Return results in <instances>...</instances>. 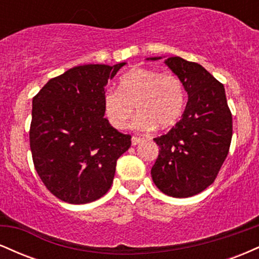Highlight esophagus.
Listing matches in <instances>:
<instances>
[{
  "mask_svg": "<svg viewBox=\"0 0 259 259\" xmlns=\"http://www.w3.org/2000/svg\"><path fill=\"white\" fill-rule=\"evenodd\" d=\"M142 141H144V140L140 139V138H136V136H133V138H132V145H133V146H136V145L141 144Z\"/></svg>",
  "mask_w": 259,
  "mask_h": 259,
  "instance_id": "obj_1",
  "label": "esophagus"
}]
</instances>
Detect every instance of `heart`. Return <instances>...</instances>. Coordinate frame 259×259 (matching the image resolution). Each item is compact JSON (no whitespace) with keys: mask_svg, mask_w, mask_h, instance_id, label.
Returning a JSON list of instances; mask_svg holds the SVG:
<instances>
[{"mask_svg":"<svg viewBox=\"0 0 259 259\" xmlns=\"http://www.w3.org/2000/svg\"><path fill=\"white\" fill-rule=\"evenodd\" d=\"M186 94L183 82L173 73L135 68L119 79L118 90H108L103 96V111L109 124L117 130L129 125L134 107L139 117L135 126L150 130L157 126L169 129L183 115Z\"/></svg>","mask_w":259,"mask_h":259,"instance_id":"obj_1","label":"heart"}]
</instances>
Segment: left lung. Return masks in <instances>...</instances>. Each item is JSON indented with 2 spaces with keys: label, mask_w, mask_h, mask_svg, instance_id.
<instances>
[{
  "label": "left lung",
  "mask_w": 259,
  "mask_h": 259,
  "mask_svg": "<svg viewBox=\"0 0 259 259\" xmlns=\"http://www.w3.org/2000/svg\"><path fill=\"white\" fill-rule=\"evenodd\" d=\"M165 64L181 80L189 100L175 126L153 139L159 153L151 175L163 194L191 197L214 183L230 148L233 115L224 85L202 65L180 57Z\"/></svg>",
  "instance_id": "1"
}]
</instances>
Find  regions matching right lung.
Returning <instances> with one entry per match:
<instances>
[{
    "mask_svg": "<svg viewBox=\"0 0 259 259\" xmlns=\"http://www.w3.org/2000/svg\"><path fill=\"white\" fill-rule=\"evenodd\" d=\"M125 62L85 64L49 80L32 99L29 139L34 167L59 200L82 204L111 189L117 159L132 136L111 126L103 96Z\"/></svg>",
    "mask_w": 259,
    "mask_h": 259,
    "instance_id": "right-lung-1",
    "label": "right lung"
}]
</instances>
